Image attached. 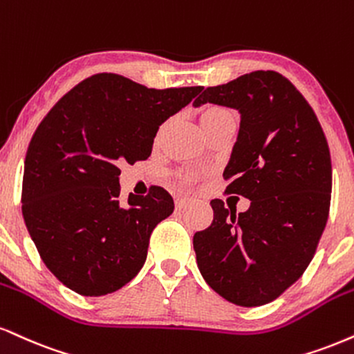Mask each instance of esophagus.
<instances>
[{
    "label": "esophagus",
    "instance_id": "obj_1",
    "mask_svg": "<svg viewBox=\"0 0 354 354\" xmlns=\"http://www.w3.org/2000/svg\"><path fill=\"white\" fill-rule=\"evenodd\" d=\"M174 204H176V211H181V209H185L186 206H189L191 201L186 198H178L176 201H174Z\"/></svg>",
    "mask_w": 354,
    "mask_h": 354
}]
</instances>
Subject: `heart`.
Returning <instances> with one entry per match:
<instances>
[{"label": "heart", "instance_id": "1", "mask_svg": "<svg viewBox=\"0 0 354 354\" xmlns=\"http://www.w3.org/2000/svg\"><path fill=\"white\" fill-rule=\"evenodd\" d=\"M229 117H234V113L229 109L221 107V105H207V107H204L203 112H201V123H203L204 130L207 131V130H211L212 127H216L218 123H221ZM165 129H166V123L160 129L158 136L163 133ZM178 176H180L181 181L191 183V181L196 180V176H198V174L193 173V171H181L180 174H178Z\"/></svg>", "mask_w": 354, "mask_h": 354}]
</instances>
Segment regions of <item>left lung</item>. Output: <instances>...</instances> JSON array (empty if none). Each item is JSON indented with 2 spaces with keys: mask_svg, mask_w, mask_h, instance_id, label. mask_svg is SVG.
<instances>
[{
  "mask_svg": "<svg viewBox=\"0 0 354 354\" xmlns=\"http://www.w3.org/2000/svg\"><path fill=\"white\" fill-rule=\"evenodd\" d=\"M206 102L241 112L224 180L225 193L250 207L236 214L212 199L214 219L194 234L196 261L223 299L261 306L295 283L317 252L330 212V148L308 102L275 71L207 87L194 105Z\"/></svg>",
  "mask_w": 354,
  "mask_h": 354,
  "instance_id": "8db88e82",
  "label": "left lung"
}]
</instances>
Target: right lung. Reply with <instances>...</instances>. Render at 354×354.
I'll return each mask as SVG.
<instances>
[{
	"mask_svg": "<svg viewBox=\"0 0 354 354\" xmlns=\"http://www.w3.org/2000/svg\"><path fill=\"white\" fill-rule=\"evenodd\" d=\"M201 91L148 88L102 72L42 118L24 161L23 218L42 262L67 288L107 295L142 269L153 229L174 203L151 186L122 204L118 163L147 160L161 123Z\"/></svg>",
	"mask_w": 354,
	"mask_h": 354,
	"instance_id": "add662e5",
	"label": "right lung"
}]
</instances>
